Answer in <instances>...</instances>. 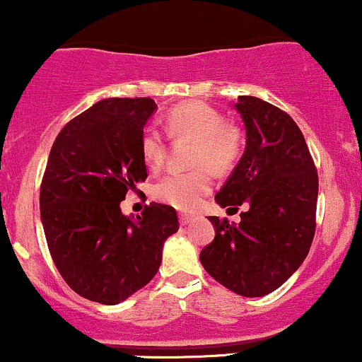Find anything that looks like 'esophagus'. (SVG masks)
<instances>
[{"label":"esophagus","instance_id":"esophagus-1","mask_svg":"<svg viewBox=\"0 0 362 362\" xmlns=\"http://www.w3.org/2000/svg\"><path fill=\"white\" fill-rule=\"evenodd\" d=\"M178 220H180V225H189L190 221H192V216H190V214L180 213L178 214Z\"/></svg>","mask_w":362,"mask_h":362}]
</instances>
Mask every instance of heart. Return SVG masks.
Wrapping results in <instances>:
<instances>
[{
    "label": "heart",
    "instance_id": "heart-1",
    "mask_svg": "<svg viewBox=\"0 0 362 362\" xmlns=\"http://www.w3.org/2000/svg\"><path fill=\"white\" fill-rule=\"evenodd\" d=\"M166 132L172 137H189L196 141L192 163L197 168L189 172H172L156 182L154 199L175 209L189 211L199 206L202 197L213 187V172L226 173L237 165L242 154V134L237 127L225 123L223 115L204 103H184L166 115ZM141 154L144 165L156 172L166 158V141L154 125L141 134Z\"/></svg>",
    "mask_w": 362,
    "mask_h": 362
}]
</instances>
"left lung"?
<instances>
[{"label":"left lung","instance_id":"1","mask_svg":"<svg viewBox=\"0 0 362 362\" xmlns=\"http://www.w3.org/2000/svg\"><path fill=\"white\" fill-rule=\"evenodd\" d=\"M245 151L214 201L247 204L240 223L209 216L214 239L199 254L218 284L244 297L276 291L299 269L316 228L317 173L303 132L285 111L239 96ZM237 209V208H233Z\"/></svg>","mask_w":362,"mask_h":362}]
</instances>
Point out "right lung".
<instances>
[{
    "label": "right lung",
    "instance_id": "1",
    "mask_svg": "<svg viewBox=\"0 0 362 362\" xmlns=\"http://www.w3.org/2000/svg\"><path fill=\"white\" fill-rule=\"evenodd\" d=\"M149 98L101 99L58 134L42 177L41 221L51 257L71 291L115 305L148 285L163 244L178 230L172 206L151 202L127 216L120 202L148 178L141 134Z\"/></svg>",
    "mask_w": 362,
    "mask_h": 362
}]
</instances>
